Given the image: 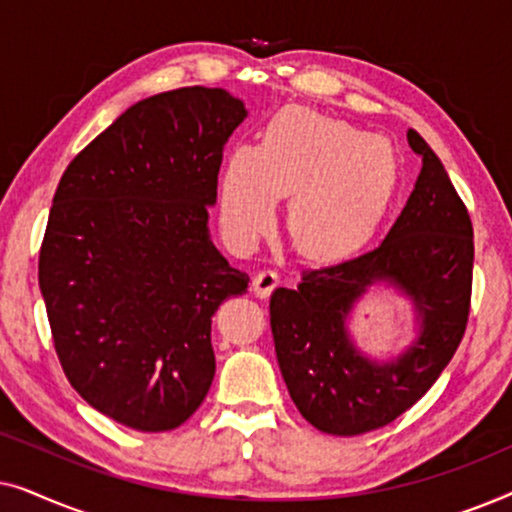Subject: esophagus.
Segmentation results:
<instances>
[{
    "label": "esophagus",
    "mask_w": 512,
    "mask_h": 512,
    "mask_svg": "<svg viewBox=\"0 0 512 512\" xmlns=\"http://www.w3.org/2000/svg\"><path fill=\"white\" fill-rule=\"evenodd\" d=\"M277 284H279V275H277L275 270H261L254 277V284H251V286H254L256 296L265 298V296H270L272 289H275Z\"/></svg>",
    "instance_id": "34e87169"
}]
</instances>
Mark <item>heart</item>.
Segmentation results:
<instances>
[{
	"mask_svg": "<svg viewBox=\"0 0 512 512\" xmlns=\"http://www.w3.org/2000/svg\"><path fill=\"white\" fill-rule=\"evenodd\" d=\"M403 181L396 146L356 125L310 111H284L261 144L230 153L221 174V219L230 240L254 242L293 195V240L314 258L363 247L394 205Z\"/></svg>",
	"mask_w": 512,
	"mask_h": 512,
	"instance_id": "1",
	"label": "heart"
}]
</instances>
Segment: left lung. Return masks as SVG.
<instances>
[{
    "instance_id": "1",
    "label": "left lung",
    "mask_w": 512,
    "mask_h": 512,
    "mask_svg": "<svg viewBox=\"0 0 512 512\" xmlns=\"http://www.w3.org/2000/svg\"><path fill=\"white\" fill-rule=\"evenodd\" d=\"M422 170L380 247L303 272L270 296V328L286 389L307 422L359 436L394 422L433 387L464 338L473 282V226L443 163L408 130ZM391 288L416 314L401 353L377 360L355 345V305Z\"/></svg>"
}]
</instances>
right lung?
Listing matches in <instances>:
<instances>
[{"instance_id": "obj_1", "label": "right lung", "mask_w": 512, "mask_h": 512, "mask_svg": "<svg viewBox=\"0 0 512 512\" xmlns=\"http://www.w3.org/2000/svg\"><path fill=\"white\" fill-rule=\"evenodd\" d=\"M247 118L223 88L125 109L62 174L39 289L67 380L130 429L172 431L214 380L212 317L247 293L209 237L223 146Z\"/></svg>"}]
</instances>
